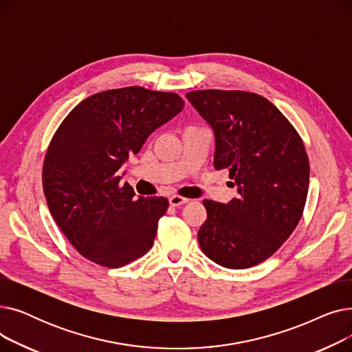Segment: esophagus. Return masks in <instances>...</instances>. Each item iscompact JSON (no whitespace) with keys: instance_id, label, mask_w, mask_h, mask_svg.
Segmentation results:
<instances>
[{"instance_id":"34e87169","label":"esophagus","mask_w":352,"mask_h":352,"mask_svg":"<svg viewBox=\"0 0 352 352\" xmlns=\"http://www.w3.org/2000/svg\"><path fill=\"white\" fill-rule=\"evenodd\" d=\"M168 201H170V206H173V207H179V206H184L188 202L187 198L179 197V195H173Z\"/></svg>"}]
</instances>
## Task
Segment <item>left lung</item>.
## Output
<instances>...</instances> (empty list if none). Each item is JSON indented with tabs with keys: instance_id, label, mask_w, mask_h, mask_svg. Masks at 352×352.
Wrapping results in <instances>:
<instances>
[{
	"instance_id": "1",
	"label": "left lung",
	"mask_w": 352,
	"mask_h": 352,
	"mask_svg": "<svg viewBox=\"0 0 352 352\" xmlns=\"http://www.w3.org/2000/svg\"><path fill=\"white\" fill-rule=\"evenodd\" d=\"M215 137V170H228L238 197L204 199L198 243L221 267L265 261L298 226L308 194L309 162L301 137L267 98L247 91L202 89L186 96Z\"/></svg>"
}]
</instances>
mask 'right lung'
<instances>
[{
	"mask_svg": "<svg viewBox=\"0 0 352 352\" xmlns=\"http://www.w3.org/2000/svg\"><path fill=\"white\" fill-rule=\"evenodd\" d=\"M184 108L174 92L125 87L81 101L54 134L43 166L50 212L87 260L120 268L150 251L164 197H135L124 164Z\"/></svg>",
	"mask_w": 352,
	"mask_h": 352,
	"instance_id": "right-lung-1",
	"label": "right lung"
}]
</instances>
